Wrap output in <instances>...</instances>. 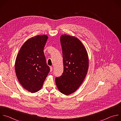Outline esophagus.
Returning a JSON list of instances; mask_svg holds the SVG:
<instances>
[{"label": "esophagus", "instance_id": "34e87169", "mask_svg": "<svg viewBox=\"0 0 121 121\" xmlns=\"http://www.w3.org/2000/svg\"><path fill=\"white\" fill-rule=\"evenodd\" d=\"M53 71V67L52 66H51L50 67V71L52 72Z\"/></svg>", "mask_w": 121, "mask_h": 121}]
</instances>
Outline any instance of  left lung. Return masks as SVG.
I'll list each match as a JSON object with an SVG mask.
<instances>
[{
	"label": "left lung",
	"mask_w": 121,
	"mask_h": 121,
	"mask_svg": "<svg viewBox=\"0 0 121 121\" xmlns=\"http://www.w3.org/2000/svg\"><path fill=\"white\" fill-rule=\"evenodd\" d=\"M60 42L64 72L55 80L59 91L68 95L75 92L83 82L89 69V56L85 47L76 37L63 34Z\"/></svg>",
	"instance_id": "obj_1"
}]
</instances>
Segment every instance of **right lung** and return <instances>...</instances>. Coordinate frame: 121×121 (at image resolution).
I'll list each match as a JSON object with an SVG mask.
<instances>
[{
  "mask_svg": "<svg viewBox=\"0 0 121 121\" xmlns=\"http://www.w3.org/2000/svg\"><path fill=\"white\" fill-rule=\"evenodd\" d=\"M48 37L38 35L24 42L17 56L15 69L23 88L31 93L38 91L49 71L43 52Z\"/></svg>",
  "mask_w": 121,
  "mask_h": 121,
  "instance_id": "right-lung-1",
  "label": "right lung"
}]
</instances>
